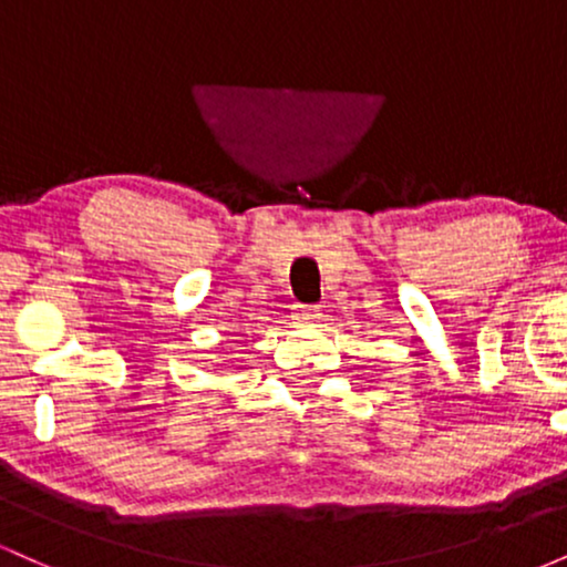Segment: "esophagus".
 Listing matches in <instances>:
<instances>
[{"label":"esophagus","instance_id":"34e87169","mask_svg":"<svg viewBox=\"0 0 567 567\" xmlns=\"http://www.w3.org/2000/svg\"><path fill=\"white\" fill-rule=\"evenodd\" d=\"M320 306H303V309H301V315H298V320H301V322H317V320H320Z\"/></svg>","mask_w":567,"mask_h":567}]
</instances>
